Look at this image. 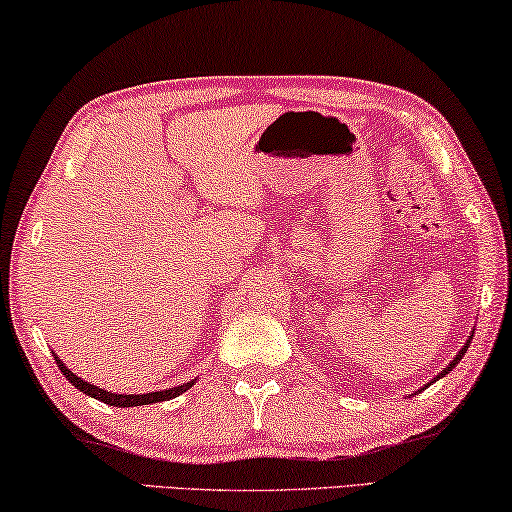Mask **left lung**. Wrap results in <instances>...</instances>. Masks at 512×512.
<instances>
[{
  "instance_id": "obj_1",
  "label": "left lung",
  "mask_w": 512,
  "mask_h": 512,
  "mask_svg": "<svg viewBox=\"0 0 512 512\" xmlns=\"http://www.w3.org/2000/svg\"><path fill=\"white\" fill-rule=\"evenodd\" d=\"M472 337H474V332H472ZM472 337H469V339H467V344L460 348V351H458V355H456V358H453V360H451L449 364H446V369H444V371H442V373H440V376H437V378H442V376H446V373H449V371H451L453 367H456V364H458V362L462 360V355H465V353H467V348H469V342H472Z\"/></svg>"
}]
</instances>
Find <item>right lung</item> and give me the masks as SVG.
<instances>
[{
  "label": "right lung",
  "mask_w": 512,
  "mask_h": 512,
  "mask_svg": "<svg viewBox=\"0 0 512 512\" xmlns=\"http://www.w3.org/2000/svg\"><path fill=\"white\" fill-rule=\"evenodd\" d=\"M56 364H59V369L63 371V376H66L72 385H75L79 392H84L91 396V399H97L107 405H113V408H134V405H150V403H159V401H170L175 399V396H180L182 392H186L193 385V380H189V383L184 385H177V387H168V389H159V392H150V394H116V392H107V389L102 387H95L88 383V380L79 378L72 373L66 364H63L59 360V355L52 353Z\"/></svg>",
  "instance_id": "obj_1"
}]
</instances>
